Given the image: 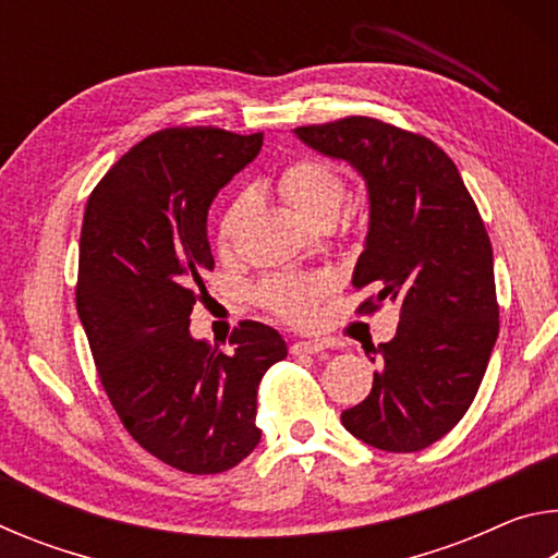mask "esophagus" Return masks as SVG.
<instances>
[{
	"label": "esophagus",
	"mask_w": 558,
	"mask_h": 558,
	"mask_svg": "<svg viewBox=\"0 0 558 558\" xmlns=\"http://www.w3.org/2000/svg\"><path fill=\"white\" fill-rule=\"evenodd\" d=\"M325 344L317 342V339H300V342L290 344V354L292 356H307V354H317L323 352Z\"/></svg>",
	"instance_id": "esophagus-1"
}]
</instances>
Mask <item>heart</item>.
Masks as SVG:
<instances>
[{
    "label": "heart",
    "mask_w": 558,
    "mask_h": 558,
    "mask_svg": "<svg viewBox=\"0 0 558 558\" xmlns=\"http://www.w3.org/2000/svg\"><path fill=\"white\" fill-rule=\"evenodd\" d=\"M276 186L292 211L310 226H332L347 202V182L335 165L317 157H298L280 169ZM253 211L248 194L229 202L219 221V245L229 251L241 239ZM329 290L325 276H272L258 288L260 305L292 325H307L317 315L319 300Z\"/></svg>",
    "instance_id": "heart-1"
}]
</instances>
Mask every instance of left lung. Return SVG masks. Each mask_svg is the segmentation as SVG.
Listing matches in <instances>:
<instances>
[{
  "instance_id": "1",
  "label": "left lung",
  "mask_w": 558,
  "mask_h": 558,
  "mask_svg": "<svg viewBox=\"0 0 558 558\" xmlns=\"http://www.w3.org/2000/svg\"><path fill=\"white\" fill-rule=\"evenodd\" d=\"M295 135L366 182L369 233L352 282L376 295L359 313L399 305L396 337L374 349L372 391L342 413L344 428L379 450L428 448L470 409L499 332L485 223L458 167L428 137L362 116Z\"/></svg>"
}]
</instances>
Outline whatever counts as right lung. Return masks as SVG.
<instances>
[{
	"mask_svg": "<svg viewBox=\"0 0 558 558\" xmlns=\"http://www.w3.org/2000/svg\"><path fill=\"white\" fill-rule=\"evenodd\" d=\"M260 145L263 132L159 130L112 165L83 214L75 307L102 389L140 446L192 475L251 456L258 384L288 356L253 319L233 329L231 352L189 332L214 270L209 206Z\"/></svg>",
	"mask_w": 558,
	"mask_h": 558,
	"instance_id": "obj_1",
	"label": "right lung"
}]
</instances>
